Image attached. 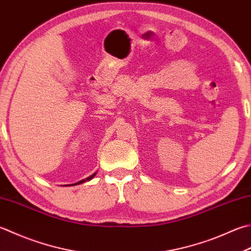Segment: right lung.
Here are the masks:
<instances>
[{
	"instance_id": "add662e5",
	"label": "right lung",
	"mask_w": 251,
	"mask_h": 251,
	"mask_svg": "<svg viewBox=\"0 0 251 251\" xmlns=\"http://www.w3.org/2000/svg\"><path fill=\"white\" fill-rule=\"evenodd\" d=\"M97 173H95V174H92L91 176H89V177H87V178H85V179H81L80 181H78V183H76V184H72V185H78V184H81V183H85V181H87V180H90V179H92L93 177H95V175H96ZM68 186V185H67Z\"/></svg>"
}]
</instances>
